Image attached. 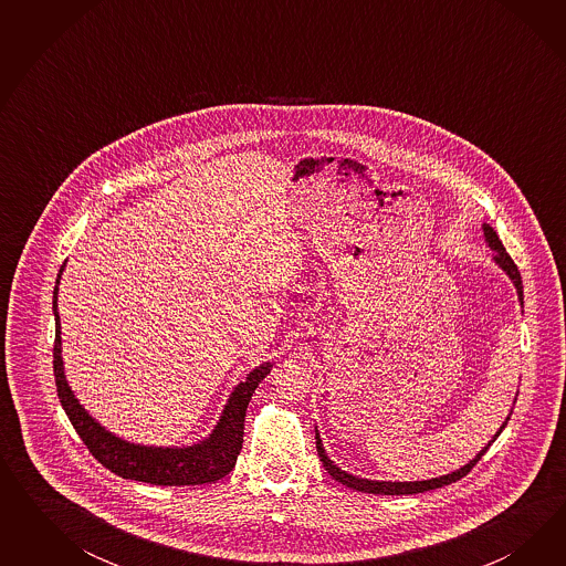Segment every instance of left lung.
<instances>
[{"mask_svg": "<svg viewBox=\"0 0 566 566\" xmlns=\"http://www.w3.org/2000/svg\"><path fill=\"white\" fill-rule=\"evenodd\" d=\"M483 237H485V242H488V244L494 249V253H496V255H494V261H496L497 265H500V268L509 274V277L513 280L514 289H516V294H518V301H521V305H523V280H521V272H518V268L514 265L513 259H511V255L506 253L504 244H502L500 239H497L496 230H494L492 226L483 223ZM509 419H511V415H509V417H506V421L500 426V429L496 431V436L492 438V442H496V438L502 433V429L506 428ZM492 442L485 446L473 461H469V463L461 467L459 471L448 473V475H442V478H436V480L371 481L355 478V475L346 473V471L338 469L336 464L332 463V461L327 459L326 450H324V444H322L319 433H315L317 454H319L322 463L326 467L327 473H329L334 480L340 481L343 485H346V488H353V490H357V492H365V494H381V496H407V494H421V492H429V490H436V488H442V485H450V483H454V481H459L461 478H464V475H467L475 464L480 463L481 457L488 452V448L492 446Z\"/></svg>", "mask_w": 566, "mask_h": 566, "instance_id": "8db88e82", "label": "left lung"}]
</instances>
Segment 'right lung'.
<instances>
[{
    "instance_id": "obj_1",
    "label": "right lung",
    "mask_w": 566,
    "mask_h": 566,
    "mask_svg": "<svg viewBox=\"0 0 566 566\" xmlns=\"http://www.w3.org/2000/svg\"><path fill=\"white\" fill-rule=\"evenodd\" d=\"M64 270V265H62ZM60 270V272H62ZM60 284V275L57 282ZM53 315H55V343H53V376L57 396L69 415L70 423L85 442L88 452L124 480L145 481L154 485H203L222 480L228 475L242 448L244 415L249 400L259 381L270 374L272 363H263L253 369L244 381H240L223 407L222 417L209 438L201 444L187 448H155L124 442L114 433L105 431L88 412L78 405L64 377L62 363V338H60V315H57V286L53 289Z\"/></svg>"
}]
</instances>
